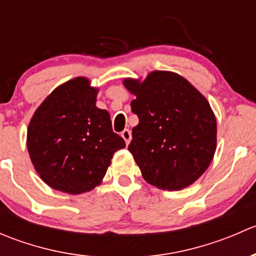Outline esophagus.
<instances>
[{
    "mask_svg": "<svg viewBox=\"0 0 256 256\" xmlns=\"http://www.w3.org/2000/svg\"><path fill=\"white\" fill-rule=\"evenodd\" d=\"M121 136H122V138H124V140H125L126 144H130L131 138H132V135H131V131L128 130V128H125V130H124L122 132H121Z\"/></svg>",
    "mask_w": 256,
    "mask_h": 256,
    "instance_id": "esophagus-1",
    "label": "esophagus"
}]
</instances>
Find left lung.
<instances>
[{"label": "left lung", "instance_id": "left-lung-1", "mask_svg": "<svg viewBox=\"0 0 256 256\" xmlns=\"http://www.w3.org/2000/svg\"><path fill=\"white\" fill-rule=\"evenodd\" d=\"M124 85L136 99L138 118L128 151L147 183L167 190L188 187L208 168L216 152V122L204 96L171 72H152Z\"/></svg>", "mask_w": 256, "mask_h": 256}]
</instances>
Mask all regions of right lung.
I'll return each mask as SVG.
<instances>
[{"label":"right lung","instance_id":"1","mask_svg":"<svg viewBox=\"0 0 256 256\" xmlns=\"http://www.w3.org/2000/svg\"><path fill=\"white\" fill-rule=\"evenodd\" d=\"M98 90L86 78L56 88L33 115L27 131L30 161L49 187L69 194L92 190L106 174L112 154L126 146Z\"/></svg>","mask_w":256,"mask_h":256}]
</instances>
